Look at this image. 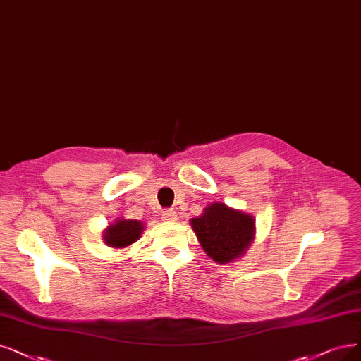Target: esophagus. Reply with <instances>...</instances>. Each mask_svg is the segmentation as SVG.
Here are the masks:
<instances>
[{
    "mask_svg": "<svg viewBox=\"0 0 361 361\" xmlns=\"http://www.w3.org/2000/svg\"><path fill=\"white\" fill-rule=\"evenodd\" d=\"M161 216H163V221H166V222H176L178 221V214L173 209L163 210Z\"/></svg>",
    "mask_w": 361,
    "mask_h": 361,
    "instance_id": "esophagus-1",
    "label": "esophagus"
}]
</instances>
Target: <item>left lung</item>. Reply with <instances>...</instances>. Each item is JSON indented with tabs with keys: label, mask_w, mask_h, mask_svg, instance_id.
<instances>
[{
	"label": "left lung",
	"mask_w": 361,
	"mask_h": 361,
	"mask_svg": "<svg viewBox=\"0 0 361 361\" xmlns=\"http://www.w3.org/2000/svg\"><path fill=\"white\" fill-rule=\"evenodd\" d=\"M201 247L214 262L228 264L246 252L255 237L253 216L213 203L191 221Z\"/></svg>",
	"instance_id": "left-lung-1"
}]
</instances>
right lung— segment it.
Masks as SVG:
<instances>
[{"instance_id":"right-lung-1","label":"right lung","mask_w":361,"mask_h":361,"mask_svg":"<svg viewBox=\"0 0 361 361\" xmlns=\"http://www.w3.org/2000/svg\"><path fill=\"white\" fill-rule=\"evenodd\" d=\"M143 224L136 219H117L104 231V241L114 249H124L139 240Z\"/></svg>"}]
</instances>
